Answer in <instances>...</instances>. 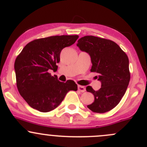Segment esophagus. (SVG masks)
I'll return each mask as SVG.
<instances>
[{
    "instance_id": "obj_1",
    "label": "esophagus",
    "mask_w": 147,
    "mask_h": 147,
    "mask_svg": "<svg viewBox=\"0 0 147 147\" xmlns=\"http://www.w3.org/2000/svg\"><path fill=\"white\" fill-rule=\"evenodd\" d=\"M78 90L80 91V92H85V91L86 90H85V87L82 86V85H78Z\"/></svg>"
}]
</instances>
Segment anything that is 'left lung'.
<instances>
[{"label":"left lung","instance_id":"8db88e82","mask_svg":"<svg viewBox=\"0 0 147 147\" xmlns=\"http://www.w3.org/2000/svg\"><path fill=\"white\" fill-rule=\"evenodd\" d=\"M77 46L90 57L91 72L98 74L101 88L95 91L88 86L86 90L93 94L94 102L88 105L92 112L103 113L116 106L124 95L130 80L127 55L114 42L85 36L78 40Z\"/></svg>","mask_w":147,"mask_h":147}]
</instances>
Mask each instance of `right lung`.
<instances>
[{"label": "right lung", "mask_w": 147, "mask_h": 147, "mask_svg": "<svg viewBox=\"0 0 147 147\" xmlns=\"http://www.w3.org/2000/svg\"><path fill=\"white\" fill-rule=\"evenodd\" d=\"M78 35L53 36L27 44L16 57L14 69L20 95L40 112H49L62 102L69 90H78L73 80L62 82L49 71L57 69L60 52L73 45Z\"/></svg>", "instance_id": "obj_1"}]
</instances>
